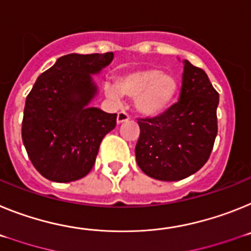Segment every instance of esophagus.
Masks as SVG:
<instances>
[{
    "label": "esophagus",
    "mask_w": 251,
    "mask_h": 251,
    "mask_svg": "<svg viewBox=\"0 0 251 251\" xmlns=\"http://www.w3.org/2000/svg\"><path fill=\"white\" fill-rule=\"evenodd\" d=\"M130 120V116H128L127 113L124 112V111H120L119 113H117V124H123V123H126V121H128Z\"/></svg>",
    "instance_id": "esophagus-1"
}]
</instances>
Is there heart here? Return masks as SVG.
Listing matches in <instances>:
<instances>
[{"mask_svg":"<svg viewBox=\"0 0 251 251\" xmlns=\"http://www.w3.org/2000/svg\"><path fill=\"white\" fill-rule=\"evenodd\" d=\"M116 88L104 86V95L119 101L120 95L135 97V110L145 117H158L171 107L179 89V82L172 73L158 68L127 72L116 78Z\"/></svg>","mask_w":251,"mask_h":251,"instance_id":"heart-1","label":"heart"}]
</instances>
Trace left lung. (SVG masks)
<instances>
[{
	"label": "left lung",
	"mask_w": 251,
	"mask_h": 251,
	"mask_svg": "<svg viewBox=\"0 0 251 251\" xmlns=\"http://www.w3.org/2000/svg\"><path fill=\"white\" fill-rule=\"evenodd\" d=\"M219 93L201 68L183 60L179 101L154 119L139 121L135 147L139 168L158 180L174 182L200 171L217 135Z\"/></svg>",
	"instance_id": "1"
}]
</instances>
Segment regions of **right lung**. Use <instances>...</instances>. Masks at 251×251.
<instances>
[{
	"mask_svg": "<svg viewBox=\"0 0 251 251\" xmlns=\"http://www.w3.org/2000/svg\"><path fill=\"white\" fill-rule=\"evenodd\" d=\"M113 53L68 54L41 73L26 97L23 143L35 169L51 182L80 179L95 164L116 113L92 107L99 75Z\"/></svg>",
	"mask_w": 251,
	"mask_h": 251,
	"instance_id": "add662e5",
	"label": "right lung"
}]
</instances>
